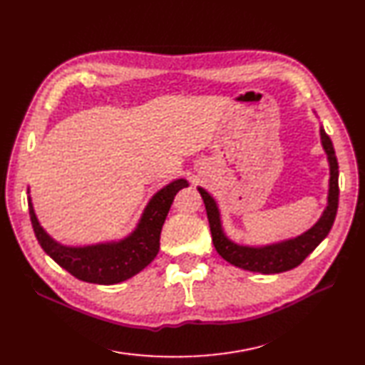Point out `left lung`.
Segmentation results:
<instances>
[{
	"label": "left lung",
	"mask_w": 365,
	"mask_h": 365,
	"mask_svg": "<svg viewBox=\"0 0 365 365\" xmlns=\"http://www.w3.org/2000/svg\"><path fill=\"white\" fill-rule=\"evenodd\" d=\"M321 143L327 154V160L330 166V180H329V195H327V207L314 225L305 231L304 235L287 239L276 244L262 245V247H248L239 245L236 242L227 237L222 228L220 211L216 200L211 197L208 191H205L199 186V192L203 199L205 208H207V216L210 222V230L212 236V244L216 247L217 253L237 268L248 269L253 273L262 274H276L284 273L288 269H293L304 262V259L313 253V250L321 244V242L329 235L333 222L338 211L339 202V185H338V160H336L334 148L330 137L325 134L324 128L321 126Z\"/></svg>",
	"instance_id": "8db88e82"
}]
</instances>
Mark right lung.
<instances>
[{
  "mask_svg": "<svg viewBox=\"0 0 365 365\" xmlns=\"http://www.w3.org/2000/svg\"><path fill=\"white\" fill-rule=\"evenodd\" d=\"M186 186L185 179H177L157 191L129 236L85 247H68L53 240L36 219L31 195L27 202L34 232L46 255L83 282L112 285L135 276L153 262L160 248V232L168 211L175 194Z\"/></svg>",
  "mask_w": 365,
  "mask_h": 365,
  "instance_id": "add662e5",
  "label": "right lung"
}]
</instances>
